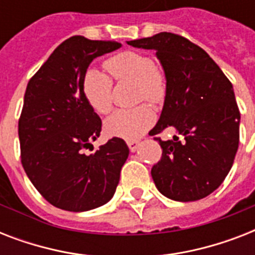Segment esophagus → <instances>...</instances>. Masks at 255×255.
<instances>
[{
    "label": "esophagus",
    "instance_id": "esophagus-1",
    "mask_svg": "<svg viewBox=\"0 0 255 255\" xmlns=\"http://www.w3.org/2000/svg\"><path fill=\"white\" fill-rule=\"evenodd\" d=\"M127 145L129 148V151L131 152H135L137 151V148H139L140 143L137 140H127Z\"/></svg>",
    "mask_w": 255,
    "mask_h": 255
}]
</instances>
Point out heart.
Here are the masks:
<instances>
[{
    "label": "heart",
    "mask_w": 255,
    "mask_h": 255,
    "mask_svg": "<svg viewBox=\"0 0 255 255\" xmlns=\"http://www.w3.org/2000/svg\"><path fill=\"white\" fill-rule=\"evenodd\" d=\"M106 69L116 81H132L136 83L139 100L157 103L165 92L164 78L155 61L149 55L137 51H123L110 58ZM82 91L88 104L98 114L106 115L112 108V83L106 74L90 69L83 77ZM155 123V112L145 104L129 110L114 112L104 123L107 135L123 139H136Z\"/></svg>",
    "instance_id": "1"
}]
</instances>
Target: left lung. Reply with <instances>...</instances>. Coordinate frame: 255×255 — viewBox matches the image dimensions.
<instances>
[{"label": "left lung", "instance_id": "8db88e82", "mask_svg": "<svg viewBox=\"0 0 255 255\" xmlns=\"http://www.w3.org/2000/svg\"><path fill=\"white\" fill-rule=\"evenodd\" d=\"M127 43L156 51L165 74L163 111L149 135L168 127L177 132L173 140L159 139L163 156L151 170L156 188L174 201L209 196L229 173L240 143L233 86L205 50L181 35L159 33Z\"/></svg>", "mask_w": 255, "mask_h": 255}]
</instances>
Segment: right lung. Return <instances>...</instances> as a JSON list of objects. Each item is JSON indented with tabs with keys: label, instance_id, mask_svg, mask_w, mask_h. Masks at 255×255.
Wrapping results in <instances>:
<instances>
[{
	"label": "right lung",
	"instance_id": "right-lung-1",
	"mask_svg": "<svg viewBox=\"0 0 255 255\" xmlns=\"http://www.w3.org/2000/svg\"><path fill=\"white\" fill-rule=\"evenodd\" d=\"M115 41L82 35L54 50L26 87L18 123L21 161L37 190L59 209L87 212L107 204L129 149L119 137L91 155L102 120L86 100L82 82L95 58L120 49Z\"/></svg>",
	"mask_w": 255,
	"mask_h": 255
}]
</instances>
